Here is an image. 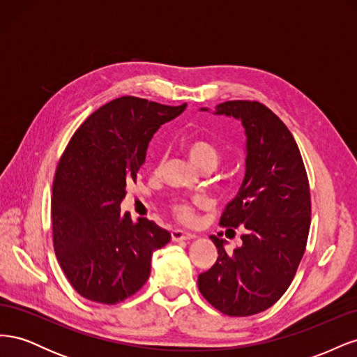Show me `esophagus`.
<instances>
[{"mask_svg":"<svg viewBox=\"0 0 357 357\" xmlns=\"http://www.w3.org/2000/svg\"><path fill=\"white\" fill-rule=\"evenodd\" d=\"M195 234H192V232H186V231H178V229H176V231H172L171 232V240L172 241H183V240H192V238H195Z\"/></svg>","mask_w":357,"mask_h":357,"instance_id":"obj_1","label":"esophagus"}]
</instances>
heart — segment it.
Returning a JSON list of instances; mask_svg holds the SVG:
<instances>
[{
    "instance_id": "b5f03b06",
    "label": "heart",
    "mask_w": 357,
    "mask_h": 357,
    "mask_svg": "<svg viewBox=\"0 0 357 357\" xmlns=\"http://www.w3.org/2000/svg\"><path fill=\"white\" fill-rule=\"evenodd\" d=\"M188 158L190 162L197 168L202 165H211V167H218L219 160H220V152L218 150L213 143H210L208 139L204 138H190L183 146ZM197 202H188V201H181L172 204V211L177 215V218L183 222H190L193 218H195V210H197Z\"/></svg>"
}]
</instances>
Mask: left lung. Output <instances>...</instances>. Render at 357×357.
I'll use <instances>...</instances> for the list:
<instances>
[{
	"mask_svg": "<svg viewBox=\"0 0 357 357\" xmlns=\"http://www.w3.org/2000/svg\"><path fill=\"white\" fill-rule=\"evenodd\" d=\"M214 114L245 129V176L219 222L234 235L240 228L243 244L228 253L220 235H211L219 256L198 287L223 314L245 317L273 307L296 274L310 232V185L294 135L266 105L226 101Z\"/></svg>",
	"mask_w": 357,
	"mask_h": 357,
	"instance_id": "8db88e82",
	"label": "left lung"
}]
</instances>
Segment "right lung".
<instances>
[{"label": "right lung", "instance_id": "add662e5", "mask_svg": "<svg viewBox=\"0 0 357 357\" xmlns=\"http://www.w3.org/2000/svg\"><path fill=\"white\" fill-rule=\"evenodd\" d=\"M185 109L116 98L86 119L62 153L52 189L53 248L83 298L114 305L132 296L147 282L152 253L169 243L155 222L121 215V202L153 134Z\"/></svg>", "mask_w": 357, "mask_h": 357}]
</instances>
